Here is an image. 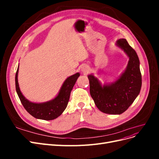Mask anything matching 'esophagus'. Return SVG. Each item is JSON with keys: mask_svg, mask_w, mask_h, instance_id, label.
Segmentation results:
<instances>
[{"mask_svg": "<svg viewBox=\"0 0 159 159\" xmlns=\"http://www.w3.org/2000/svg\"><path fill=\"white\" fill-rule=\"evenodd\" d=\"M81 71H82L84 74H87L88 72L89 71V68L88 66H83L82 69H81Z\"/></svg>", "mask_w": 159, "mask_h": 159, "instance_id": "1", "label": "esophagus"}]
</instances>
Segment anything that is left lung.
Returning a JSON list of instances; mask_svg holds the SVG:
<instances>
[{"mask_svg":"<svg viewBox=\"0 0 159 159\" xmlns=\"http://www.w3.org/2000/svg\"><path fill=\"white\" fill-rule=\"evenodd\" d=\"M116 45L129 58L127 68L119 78L113 83L102 85L93 75L88 77L90 95L97 107L105 113L120 115L125 111L140 93L142 78L136 52L123 38L118 40Z\"/></svg>","mask_w":159,"mask_h":159,"instance_id":"8db88e82","label":"left lung"}]
</instances>
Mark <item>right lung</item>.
<instances>
[{
    "mask_svg": "<svg viewBox=\"0 0 159 159\" xmlns=\"http://www.w3.org/2000/svg\"><path fill=\"white\" fill-rule=\"evenodd\" d=\"M18 67L15 75L16 90L24 107L34 117L46 121L56 119L64 112L68 105L71 91L80 76V73H76L68 77L54 99L47 102L37 103L28 101L21 93L18 81Z\"/></svg>",
    "mask_w": 159,
    "mask_h": 159,
    "instance_id": "right-lung-1",
    "label": "right lung"
}]
</instances>
